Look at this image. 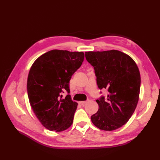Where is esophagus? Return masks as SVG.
Masks as SVG:
<instances>
[{
  "mask_svg": "<svg viewBox=\"0 0 160 160\" xmlns=\"http://www.w3.org/2000/svg\"><path fill=\"white\" fill-rule=\"evenodd\" d=\"M87 103V101H79V103L82 105H84L85 103Z\"/></svg>",
  "mask_w": 160,
  "mask_h": 160,
  "instance_id": "esophagus-1",
  "label": "esophagus"
}]
</instances>
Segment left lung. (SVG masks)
<instances>
[{
	"instance_id": "obj_1",
	"label": "left lung",
	"mask_w": 160,
	"mask_h": 160,
	"mask_svg": "<svg viewBox=\"0 0 160 160\" xmlns=\"http://www.w3.org/2000/svg\"><path fill=\"white\" fill-rule=\"evenodd\" d=\"M86 59L94 67L97 84L107 89V98L97 99L98 112L91 117L97 128L117 129L132 117L139 101L141 77L132 57L118 50L85 52Z\"/></svg>"
}]
</instances>
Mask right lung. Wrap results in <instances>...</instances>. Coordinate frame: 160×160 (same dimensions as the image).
<instances>
[{
  "label": "right lung",
  "mask_w": 160,
  "mask_h": 160,
  "mask_svg": "<svg viewBox=\"0 0 160 160\" xmlns=\"http://www.w3.org/2000/svg\"><path fill=\"white\" fill-rule=\"evenodd\" d=\"M83 52L54 49L33 62L27 79V93L33 112L47 129L62 132L71 127L77 103L69 93V81L82 65Z\"/></svg>",
  "instance_id": "1"
}]
</instances>
